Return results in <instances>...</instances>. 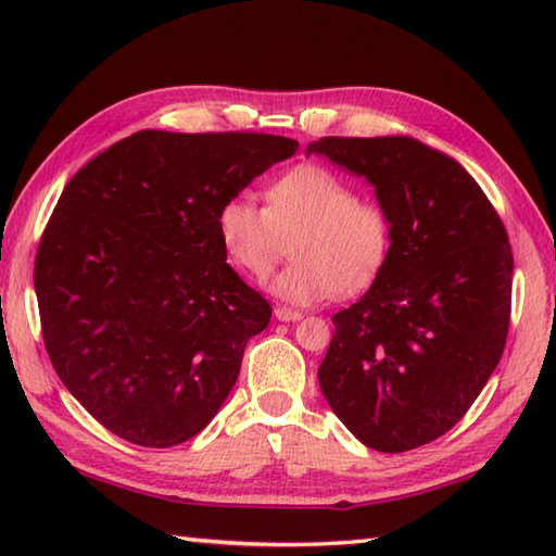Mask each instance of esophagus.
Masks as SVG:
<instances>
[{
    "instance_id": "1",
    "label": "esophagus",
    "mask_w": 556,
    "mask_h": 556,
    "mask_svg": "<svg viewBox=\"0 0 556 556\" xmlns=\"http://www.w3.org/2000/svg\"><path fill=\"white\" fill-rule=\"evenodd\" d=\"M275 317L281 323H296L303 315L299 311H291V308H275Z\"/></svg>"
}]
</instances>
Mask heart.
<instances>
[{
	"mask_svg": "<svg viewBox=\"0 0 556 556\" xmlns=\"http://www.w3.org/2000/svg\"><path fill=\"white\" fill-rule=\"evenodd\" d=\"M217 239L231 265L263 279L291 236V263L271 279V293L311 305L370 285L392 248V215L377 198L356 195L344 176L299 164L265 188V207L248 193L222 200Z\"/></svg>",
	"mask_w": 556,
	"mask_h": 556,
	"instance_id": "b5f03b06",
	"label": "heart"
}]
</instances>
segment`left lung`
Returning <instances> with one entry per match:
<instances>
[{"label": "left lung", "instance_id": "8db88e82", "mask_svg": "<svg viewBox=\"0 0 556 556\" xmlns=\"http://www.w3.org/2000/svg\"><path fill=\"white\" fill-rule=\"evenodd\" d=\"M305 152L365 176L394 229L372 287L332 317L317 380L365 446L408 452L452 430L497 368L509 236L473 176L416 138L329 136Z\"/></svg>", "mask_w": 556, "mask_h": 556}]
</instances>
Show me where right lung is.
Instances as JSON below:
<instances>
[{
    "mask_svg": "<svg viewBox=\"0 0 556 556\" xmlns=\"http://www.w3.org/2000/svg\"><path fill=\"white\" fill-rule=\"evenodd\" d=\"M296 150L285 136L148 128L66 184L35 257L42 339L116 437L181 444L229 396L271 308L227 265L215 215Z\"/></svg>",
    "mask_w": 556,
    "mask_h": 556,
    "instance_id": "add662e5",
    "label": "right lung"
}]
</instances>
